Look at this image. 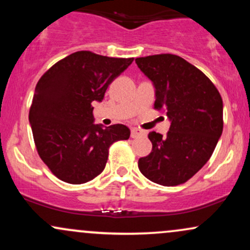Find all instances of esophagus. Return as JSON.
<instances>
[{"label":"esophagus","instance_id":"1","mask_svg":"<svg viewBox=\"0 0 250 250\" xmlns=\"http://www.w3.org/2000/svg\"><path fill=\"white\" fill-rule=\"evenodd\" d=\"M130 136L133 137V139H136V137L146 136V131L142 130V129H140V128H131Z\"/></svg>","mask_w":250,"mask_h":250}]
</instances>
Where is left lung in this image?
Instances as JSON below:
<instances>
[{"mask_svg":"<svg viewBox=\"0 0 250 250\" xmlns=\"http://www.w3.org/2000/svg\"><path fill=\"white\" fill-rule=\"evenodd\" d=\"M154 83V109L171 121L166 136L150 131L153 148L139 160L140 171L157 185H182L207 163L223 129L222 97L199 68L174 54L135 60Z\"/></svg>","mask_w":250,"mask_h":250,"instance_id":"left-lung-1","label":"left lung"}]
</instances>
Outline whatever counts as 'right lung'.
<instances>
[{
    "label": "right lung",
    "instance_id": "obj_1",
    "mask_svg": "<svg viewBox=\"0 0 250 250\" xmlns=\"http://www.w3.org/2000/svg\"><path fill=\"white\" fill-rule=\"evenodd\" d=\"M133 61L81 50L60 60L39 80L29 121L37 153L57 179L71 185L95 179L110 146L129 139L127 125H94L91 103L102 101L108 85Z\"/></svg>",
    "mask_w": 250,
    "mask_h": 250
}]
</instances>
